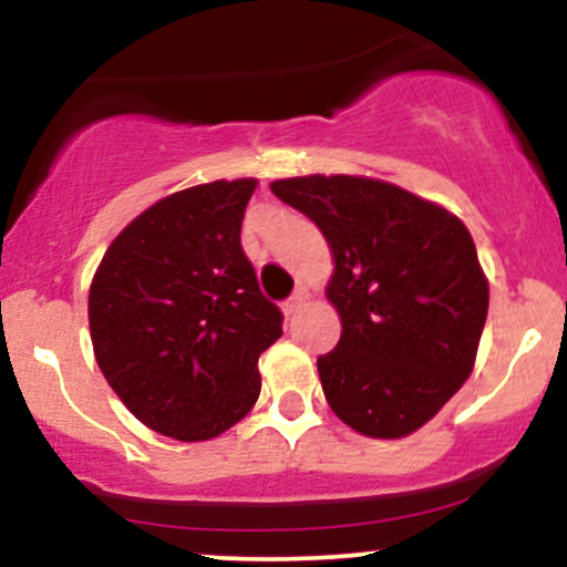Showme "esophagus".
Masks as SVG:
<instances>
[{
	"mask_svg": "<svg viewBox=\"0 0 567 567\" xmlns=\"http://www.w3.org/2000/svg\"><path fill=\"white\" fill-rule=\"evenodd\" d=\"M309 301V290L306 288H298L296 292H292V296L288 298V301L282 303V311H285V317H292V315H298V311H301V306Z\"/></svg>",
	"mask_w": 567,
	"mask_h": 567,
	"instance_id": "34e87169",
	"label": "esophagus"
}]
</instances>
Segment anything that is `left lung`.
<instances>
[{
    "label": "left lung",
    "mask_w": 567,
    "mask_h": 567,
    "mask_svg": "<svg viewBox=\"0 0 567 567\" xmlns=\"http://www.w3.org/2000/svg\"><path fill=\"white\" fill-rule=\"evenodd\" d=\"M271 192L315 220L333 256L324 296L341 338L317 360L328 405L365 437L419 432L477 360L491 290L470 229L368 175H298Z\"/></svg>",
    "instance_id": "obj_1"
}]
</instances>
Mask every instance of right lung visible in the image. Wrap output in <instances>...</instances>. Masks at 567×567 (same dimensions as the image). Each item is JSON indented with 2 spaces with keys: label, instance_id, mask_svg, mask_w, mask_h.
Returning <instances> with one entry per match:
<instances>
[{
  "label": "right lung",
  "instance_id": "obj_1",
  "mask_svg": "<svg viewBox=\"0 0 567 567\" xmlns=\"http://www.w3.org/2000/svg\"><path fill=\"white\" fill-rule=\"evenodd\" d=\"M256 186L210 181L167 194L116 234L90 282L97 368L165 437H218L261 394L258 357L282 336V315L239 245Z\"/></svg>",
  "mask_w": 567,
  "mask_h": 567
}]
</instances>
